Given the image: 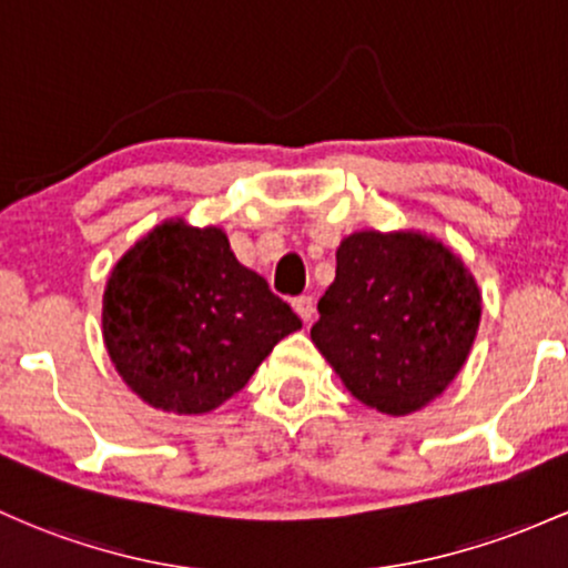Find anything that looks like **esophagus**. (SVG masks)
Wrapping results in <instances>:
<instances>
[{"mask_svg": "<svg viewBox=\"0 0 568 568\" xmlns=\"http://www.w3.org/2000/svg\"><path fill=\"white\" fill-rule=\"evenodd\" d=\"M291 304H294L296 315L302 317L304 323L313 321V315H315V302H313V296H296Z\"/></svg>", "mask_w": 568, "mask_h": 568, "instance_id": "1", "label": "esophagus"}]
</instances>
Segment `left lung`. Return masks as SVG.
Segmentation results:
<instances>
[{"label": "left lung", "mask_w": 568, "mask_h": 568, "mask_svg": "<svg viewBox=\"0 0 568 568\" xmlns=\"http://www.w3.org/2000/svg\"><path fill=\"white\" fill-rule=\"evenodd\" d=\"M317 313L310 336L345 388L402 417L464 369L483 296L464 261L434 236L364 229L336 247V277Z\"/></svg>", "instance_id": "left-lung-1"}]
</instances>
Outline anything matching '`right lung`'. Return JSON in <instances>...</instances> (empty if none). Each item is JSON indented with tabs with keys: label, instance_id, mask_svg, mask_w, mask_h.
<instances>
[{
	"label": "right lung",
	"instance_id": "right-lung-1",
	"mask_svg": "<svg viewBox=\"0 0 568 568\" xmlns=\"http://www.w3.org/2000/svg\"><path fill=\"white\" fill-rule=\"evenodd\" d=\"M302 328L217 226L170 217L112 266L102 336L123 383L174 415H202L247 385L283 336Z\"/></svg>",
	"mask_w": 568,
	"mask_h": 568
}]
</instances>
